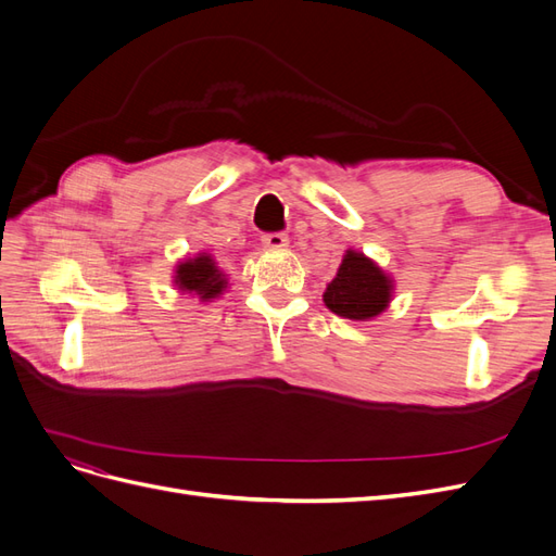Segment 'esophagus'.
<instances>
[{
	"instance_id": "1",
	"label": "esophagus",
	"mask_w": 556,
	"mask_h": 556,
	"mask_svg": "<svg viewBox=\"0 0 556 556\" xmlns=\"http://www.w3.org/2000/svg\"><path fill=\"white\" fill-rule=\"evenodd\" d=\"M262 243H264V248H268V250H282V248H288L290 239H288V233L271 231V233H264Z\"/></svg>"
}]
</instances>
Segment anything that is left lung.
<instances>
[{"label": "left lung", "instance_id": "1", "mask_svg": "<svg viewBox=\"0 0 556 556\" xmlns=\"http://www.w3.org/2000/svg\"><path fill=\"white\" fill-rule=\"evenodd\" d=\"M394 280L359 250H348L339 274L323 294L331 313L348 319H374L392 301Z\"/></svg>", "mask_w": 556, "mask_h": 556}]
</instances>
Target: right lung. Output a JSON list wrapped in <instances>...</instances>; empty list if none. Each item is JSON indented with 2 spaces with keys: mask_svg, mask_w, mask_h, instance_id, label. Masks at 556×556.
<instances>
[{
  "mask_svg": "<svg viewBox=\"0 0 556 556\" xmlns=\"http://www.w3.org/2000/svg\"><path fill=\"white\" fill-rule=\"evenodd\" d=\"M174 285L182 294H197L199 301H211L225 292L227 278L208 252H199L197 257L176 266Z\"/></svg>",
  "mask_w": 556,
  "mask_h": 556,
  "instance_id": "1",
  "label": "right lung"
}]
</instances>
